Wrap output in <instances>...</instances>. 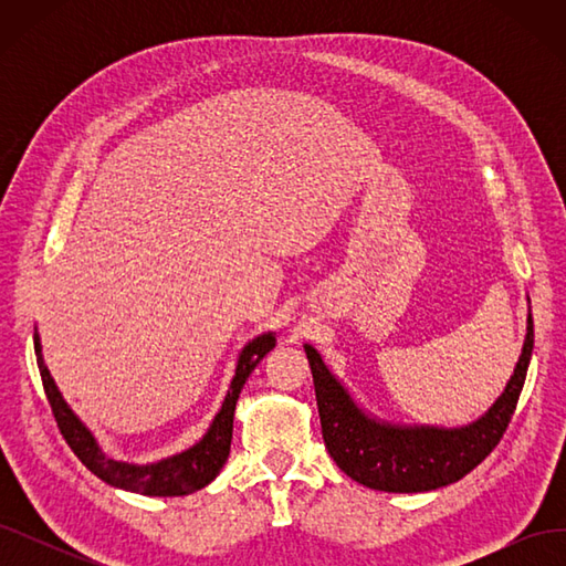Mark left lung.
<instances>
[{"instance_id":"obj_1","label":"left lung","mask_w":566,"mask_h":566,"mask_svg":"<svg viewBox=\"0 0 566 566\" xmlns=\"http://www.w3.org/2000/svg\"><path fill=\"white\" fill-rule=\"evenodd\" d=\"M531 349L534 318L528 306L524 347L501 397L470 424L439 427L397 424L370 416L325 366L321 354L312 345H304L314 375L325 449L342 472L375 491L422 493L449 486L472 472L507 430L526 380Z\"/></svg>"}]
</instances>
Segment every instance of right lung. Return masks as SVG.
Segmentation results:
<instances>
[{"instance_id": "1", "label": "right lung", "mask_w": 566, "mask_h": 566, "mask_svg": "<svg viewBox=\"0 0 566 566\" xmlns=\"http://www.w3.org/2000/svg\"><path fill=\"white\" fill-rule=\"evenodd\" d=\"M273 347H276V333L269 331L250 339L241 349L235 361V375L227 391V399L221 403L219 413L214 416L210 430L202 434L200 441H196L191 449H186L181 453L139 465V462H125V460H115L106 455L104 449L98 447V441L92 434L90 427L84 424L73 413V408L65 403L63 394L59 391L54 378H51V373L44 364L42 342L35 328V354H38L42 385L46 391L49 406L54 410L59 430L67 441V447H71L73 453L82 460L84 468L94 472L98 479H104L106 484L123 491L142 493V495H188L193 491H200L202 486H208L221 472L231 451L233 413H235L238 394H241L254 366L260 364Z\"/></svg>"}]
</instances>
